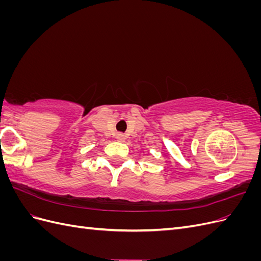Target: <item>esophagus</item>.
I'll list each match as a JSON object with an SVG mask.
<instances>
[{
	"instance_id": "esophagus-1",
	"label": "esophagus",
	"mask_w": 261,
	"mask_h": 261,
	"mask_svg": "<svg viewBox=\"0 0 261 261\" xmlns=\"http://www.w3.org/2000/svg\"><path fill=\"white\" fill-rule=\"evenodd\" d=\"M116 139H117L118 141H124V140H125V137H124L123 134H117V135H116Z\"/></svg>"
}]
</instances>
